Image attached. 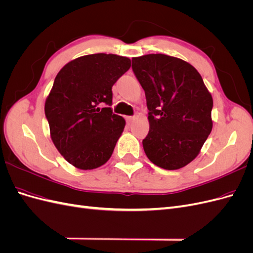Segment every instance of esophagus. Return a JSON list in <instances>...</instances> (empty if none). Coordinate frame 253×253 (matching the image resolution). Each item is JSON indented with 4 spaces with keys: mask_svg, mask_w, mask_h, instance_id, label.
I'll use <instances>...</instances> for the list:
<instances>
[{
    "mask_svg": "<svg viewBox=\"0 0 253 253\" xmlns=\"http://www.w3.org/2000/svg\"><path fill=\"white\" fill-rule=\"evenodd\" d=\"M134 119H135L134 116H126V120L127 124H131V122L134 121Z\"/></svg>",
    "mask_w": 253,
    "mask_h": 253,
    "instance_id": "esophagus-1",
    "label": "esophagus"
}]
</instances>
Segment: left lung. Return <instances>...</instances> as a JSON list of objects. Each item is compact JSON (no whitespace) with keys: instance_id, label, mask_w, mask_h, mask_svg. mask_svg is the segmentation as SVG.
Segmentation results:
<instances>
[{"instance_id":"obj_1","label":"left lung","mask_w":253,"mask_h":253,"mask_svg":"<svg viewBox=\"0 0 253 253\" xmlns=\"http://www.w3.org/2000/svg\"><path fill=\"white\" fill-rule=\"evenodd\" d=\"M149 110L145 155L165 170H177L198 155L212 129L213 100L202 76L181 59L151 53L132 59Z\"/></svg>"}]
</instances>
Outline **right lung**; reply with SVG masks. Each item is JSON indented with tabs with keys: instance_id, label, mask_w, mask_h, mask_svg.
<instances>
[{
	"instance_id": "right-lung-1",
	"label": "right lung",
	"mask_w": 253,
	"mask_h": 253,
	"mask_svg": "<svg viewBox=\"0 0 253 253\" xmlns=\"http://www.w3.org/2000/svg\"><path fill=\"white\" fill-rule=\"evenodd\" d=\"M129 67L126 57L94 53L71 61L56 76L45 116L53 144L78 169H96L112 156L126 126L111 108L112 86Z\"/></svg>"
}]
</instances>
